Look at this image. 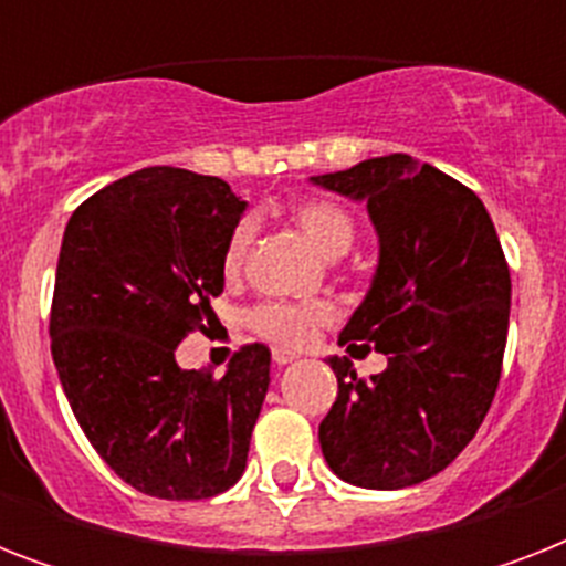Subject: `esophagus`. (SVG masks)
Masks as SVG:
<instances>
[{
  "instance_id": "34e87169",
  "label": "esophagus",
  "mask_w": 566,
  "mask_h": 566,
  "mask_svg": "<svg viewBox=\"0 0 566 566\" xmlns=\"http://www.w3.org/2000/svg\"><path fill=\"white\" fill-rule=\"evenodd\" d=\"M273 361L279 364V367H287V364L296 361V355L287 353V349H273Z\"/></svg>"
}]
</instances>
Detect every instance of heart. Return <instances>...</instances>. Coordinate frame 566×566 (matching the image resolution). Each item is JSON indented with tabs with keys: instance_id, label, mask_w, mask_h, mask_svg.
<instances>
[{
	"instance_id": "heart-1",
	"label": "heart",
	"mask_w": 566,
	"mask_h": 566,
	"mask_svg": "<svg viewBox=\"0 0 566 566\" xmlns=\"http://www.w3.org/2000/svg\"><path fill=\"white\" fill-rule=\"evenodd\" d=\"M291 220L296 222L302 238L326 258L344 255L355 238L353 217L340 205L326 202V199H305V202L293 205ZM252 238H255L252 220L234 226L229 243H226V252H222L226 273H238L243 266ZM332 317H335V308L326 302H302V305H296V302H261L258 308L249 311V326L273 344L302 346L308 344L319 326L332 323Z\"/></svg>"
}]
</instances>
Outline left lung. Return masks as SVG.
<instances>
[{"instance_id": "obj_1", "label": "left lung", "mask_w": 566, "mask_h": 566, "mask_svg": "<svg viewBox=\"0 0 566 566\" xmlns=\"http://www.w3.org/2000/svg\"><path fill=\"white\" fill-rule=\"evenodd\" d=\"M311 181L367 202L378 264L340 346L387 358L370 378L349 358H328L337 399L319 447L355 488H411L447 470L491 408L509 337V264L482 199L411 155Z\"/></svg>"}]
</instances>
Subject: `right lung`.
Here are the masks:
<instances>
[{"mask_svg": "<svg viewBox=\"0 0 566 566\" xmlns=\"http://www.w3.org/2000/svg\"><path fill=\"white\" fill-rule=\"evenodd\" d=\"M247 211L217 176L146 167L73 211L52 296V361L102 461L158 500H208L247 470L270 349L226 373L181 370L176 346L213 317L222 252Z\"/></svg>", "mask_w": 566, "mask_h": 566, "instance_id": "1", "label": "right lung"}]
</instances>
